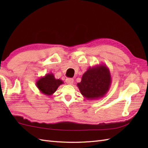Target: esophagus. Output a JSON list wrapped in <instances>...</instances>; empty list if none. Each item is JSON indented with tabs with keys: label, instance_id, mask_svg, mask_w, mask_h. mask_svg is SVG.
<instances>
[{
	"label": "esophagus",
	"instance_id": "esophagus-1",
	"mask_svg": "<svg viewBox=\"0 0 148 148\" xmlns=\"http://www.w3.org/2000/svg\"><path fill=\"white\" fill-rule=\"evenodd\" d=\"M65 81H66V83L69 84H72L74 83V79H72V78H67Z\"/></svg>",
	"mask_w": 148,
	"mask_h": 148
}]
</instances>
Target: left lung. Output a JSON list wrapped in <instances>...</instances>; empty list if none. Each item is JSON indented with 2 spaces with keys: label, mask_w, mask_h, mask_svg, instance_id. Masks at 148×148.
I'll list each match as a JSON object with an SVG mask.
<instances>
[{
  "label": "left lung",
  "mask_w": 148,
  "mask_h": 148,
  "mask_svg": "<svg viewBox=\"0 0 148 148\" xmlns=\"http://www.w3.org/2000/svg\"><path fill=\"white\" fill-rule=\"evenodd\" d=\"M111 76L106 65L99 64L90 67L77 84L80 92L88 100H98L104 97L111 84Z\"/></svg>",
  "instance_id": "obj_1"
}]
</instances>
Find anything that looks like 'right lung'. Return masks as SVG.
Listing matches in <instances>:
<instances>
[{
  "instance_id": "1",
  "label": "right lung",
  "mask_w": 148,
  "mask_h": 148,
  "mask_svg": "<svg viewBox=\"0 0 148 148\" xmlns=\"http://www.w3.org/2000/svg\"><path fill=\"white\" fill-rule=\"evenodd\" d=\"M62 84H64V81L56 79L53 73L47 74L45 76L40 77L36 83L40 92L48 96L52 95Z\"/></svg>"
}]
</instances>
